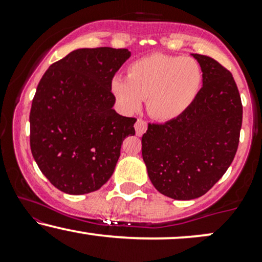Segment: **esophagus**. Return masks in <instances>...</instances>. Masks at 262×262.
Returning a JSON list of instances; mask_svg holds the SVG:
<instances>
[{
	"label": "esophagus",
	"mask_w": 262,
	"mask_h": 262,
	"mask_svg": "<svg viewBox=\"0 0 262 262\" xmlns=\"http://www.w3.org/2000/svg\"><path fill=\"white\" fill-rule=\"evenodd\" d=\"M135 133H137L138 137H141L144 133L146 132V128H148V125H146V122L144 121V119L141 118H138L137 122H135Z\"/></svg>",
	"instance_id": "obj_1"
}]
</instances>
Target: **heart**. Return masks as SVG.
<instances>
[{"instance_id": "1", "label": "heart", "mask_w": 262, "mask_h": 262, "mask_svg": "<svg viewBox=\"0 0 262 262\" xmlns=\"http://www.w3.org/2000/svg\"><path fill=\"white\" fill-rule=\"evenodd\" d=\"M202 71L192 58L151 54L135 60L128 68V80L114 77L112 91L127 111L148 100L149 113L160 121L180 117L196 100Z\"/></svg>"}]
</instances>
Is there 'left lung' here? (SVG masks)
Returning a JSON list of instances; mask_svg holds the SVG:
<instances>
[{
    "label": "left lung",
    "mask_w": 262,
    "mask_h": 262,
    "mask_svg": "<svg viewBox=\"0 0 262 262\" xmlns=\"http://www.w3.org/2000/svg\"><path fill=\"white\" fill-rule=\"evenodd\" d=\"M203 86L186 112L149 123L141 154L154 187L173 200L203 196L230 166L239 145L243 106L233 75L217 60L192 54Z\"/></svg>",
    "instance_id": "1"
}]
</instances>
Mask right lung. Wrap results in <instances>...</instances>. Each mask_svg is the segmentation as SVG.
I'll return each instance as SVG.
<instances>
[{
    "label": "right lung",
    "instance_id": "right-lung-1",
    "mask_svg": "<svg viewBox=\"0 0 262 262\" xmlns=\"http://www.w3.org/2000/svg\"><path fill=\"white\" fill-rule=\"evenodd\" d=\"M128 49H77L49 66L32 102L31 150L43 175L60 191L85 194L112 176L123 140L137 119L113 110L114 74Z\"/></svg>",
    "mask_w": 262,
    "mask_h": 262
}]
</instances>
